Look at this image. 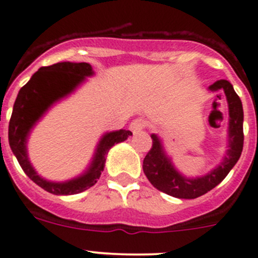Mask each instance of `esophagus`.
Here are the masks:
<instances>
[{"instance_id":"esophagus-1","label":"esophagus","mask_w":258,"mask_h":258,"mask_svg":"<svg viewBox=\"0 0 258 258\" xmlns=\"http://www.w3.org/2000/svg\"><path fill=\"white\" fill-rule=\"evenodd\" d=\"M145 126H147V121H145L144 119L139 118L132 121V124H130V130H132L133 133H138L140 132V130L144 129Z\"/></svg>"}]
</instances>
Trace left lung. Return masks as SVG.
Returning <instances> with one entry per match:
<instances>
[{
    "label": "left lung",
    "mask_w": 258,
    "mask_h": 258,
    "mask_svg": "<svg viewBox=\"0 0 258 258\" xmlns=\"http://www.w3.org/2000/svg\"><path fill=\"white\" fill-rule=\"evenodd\" d=\"M211 92L225 93L228 104V149L222 163L204 176L188 179L174 168L171 159L164 151L158 135L151 134L153 147L143 161V170L148 180L159 191L179 199H196L205 195L220 184L240 159L243 148V109L240 97L232 84L220 79L209 87ZM219 97V95H217Z\"/></svg>",
    "instance_id": "8db88e82"
}]
</instances>
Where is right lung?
<instances>
[{
	"instance_id": "obj_1",
	"label": "right lung",
	"mask_w": 258,
	"mask_h": 258,
	"mask_svg": "<svg viewBox=\"0 0 258 258\" xmlns=\"http://www.w3.org/2000/svg\"><path fill=\"white\" fill-rule=\"evenodd\" d=\"M89 63L60 62L39 68L18 92L13 105L9 125L11 150L17 158L21 168L32 181L54 195H74L92 187L104 170L105 156L114 144L126 140L130 130H116L103 135L95 150L89 169L81 176L64 182H52L42 179L31 165L27 155V138L34 124L47 110L62 98L71 94L77 87L93 76Z\"/></svg>"
}]
</instances>
